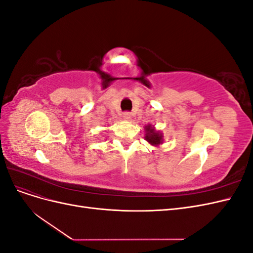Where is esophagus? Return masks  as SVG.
I'll return each instance as SVG.
<instances>
[{
    "instance_id": "34e87169",
    "label": "esophagus",
    "mask_w": 253,
    "mask_h": 253,
    "mask_svg": "<svg viewBox=\"0 0 253 253\" xmlns=\"http://www.w3.org/2000/svg\"><path fill=\"white\" fill-rule=\"evenodd\" d=\"M131 113H128V112H126V113H124V118L126 119V120H129L131 119Z\"/></svg>"
}]
</instances>
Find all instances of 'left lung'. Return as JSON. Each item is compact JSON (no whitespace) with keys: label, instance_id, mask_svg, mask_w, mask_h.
Masks as SVG:
<instances>
[{"label":"left lung","instance_id":"1","mask_svg":"<svg viewBox=\"0 0 253 253\" xmlns=\"http://www.w3.org/2000/svg\"><path fill=\"white\" fill-rule=\"evenodd\" d=\"M144 140H147L153 147H159L164 142V135L157 131L154 126L147 125L144 126Z\"/></svg>","mask_w":253,"mask_h":253}]
</instances>
